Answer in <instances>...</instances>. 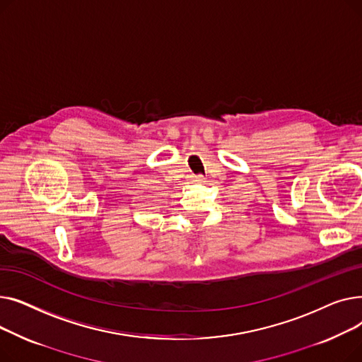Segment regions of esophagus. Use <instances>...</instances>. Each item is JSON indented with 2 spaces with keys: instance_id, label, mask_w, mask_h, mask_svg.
Listing matches in <instances>:
<instances>
[{
  "instance_id": "esophagus-1",
  "label": "esophagus",
  "mask_w": 362,
  "mask_h": 362,
  "mask_svg": "<svg viewBox=\"0 0 362 362\" xmlns=\"http://www.w3.org/2000/svg\"><path fill=\"white\" fill-rule=\"evenodd\" d=\"M205 180V177L202 175H197V176H192V182L195 183H202Z\"/></svg>"
}]
</instances>
